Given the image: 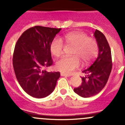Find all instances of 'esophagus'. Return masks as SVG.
<instances>
[{
	"label": "esophagus",
	"instance_id": "34e87169",
	"mask_svg": "<svg viewBox=\"0 0 125 125\" xmlns=\"http://www.w3.org/2000/svg\"><path fill=\"white\" fill-rule=\"evenodd\" d=\"M60 75H61V76H65V77H70V75H67V74H64V73H60Z\"/></svg>",
	"mask_w": 125,
	"mask_h": 125
}]
</instances>
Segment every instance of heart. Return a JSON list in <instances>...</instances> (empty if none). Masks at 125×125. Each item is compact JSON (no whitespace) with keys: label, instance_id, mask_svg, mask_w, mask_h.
I'll return each instance as SVG.
<instances>
[{"label":"heart","instance_id":"heart-1","mask_svg":"<svg viewBox=\"0 0 125 125\" xmlns=\"http://www.w3.org/2000/svg\"><path fill=\"white\" fill-rule=\"evenodd\" d=\"M67 46H73L71 54L73 56L63 57L55 65L57 70L70 74L80 66V60L83 63L87 64L97 57L99 54V44L93 37H88L83 32H71L64 35L62 38ZM64 45L59 38H54L51 41L50 50L51 54L56 57L62 54Z\"/></svg>","mask_w":125,"mask_h":125}]
</instances>
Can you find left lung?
<instances>
[{
    "label": "left lung",
    "instance_id": "1",
    "mask_svg": "<svg viewBox=\"0 0 125 125\" xmlns=\"http://www.w3.org/2000/svg\"><path fill=\"white\" fill-rule=\"evenodd\" d=\"M94 37L99 44V55L93 65L83 71L82 85L74 89L82 97H90L100 93L106 84L112 70L111 51L109 43L102 32L95 30Z\"/></svg>",
    "mask_w": 125,
    "mask_h": 125
}]
</instances>
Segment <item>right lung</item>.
<instances>
[{"instance_id": "add662e5", "label": "right lung", "mask_w": 125, "mask_h": 125, "mask_svg": "<svg viewBox=\"0 0 125 125\" xmlns=\"http://www.w3.org/2000/svg\"><path fill=\"white\" fill-rule=\"evenodd\" d=\"M60 30L35 26L24 31L16 43L12 57L16 79L22 89L33 97L50 95L60 77L59 72H47L43 68L53 63L50 43Z\"/></svg>"}]
</instances>
